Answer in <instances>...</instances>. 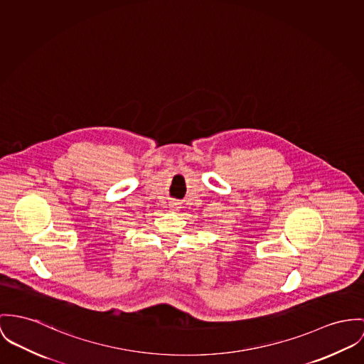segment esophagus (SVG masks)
Returning a JSON list of instances; mask_svg holds the SVG:
<instances>
[{"mask_svg":"<svg viewBox=\"0 0 364 364\" xmlns=\"http://www.w3.org/2000/svg\"><path fill=\"white\" fill-rule=\"evenodd\" d=\"M170 209H171V210H178V209H180V203L176 202V200H171V202H170Z\"/></svg>","mask_w":364,"mask_h":364,"instance_id":"34e87169","label":"esophagus"}]
</instances>
